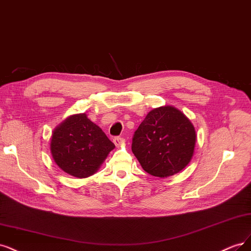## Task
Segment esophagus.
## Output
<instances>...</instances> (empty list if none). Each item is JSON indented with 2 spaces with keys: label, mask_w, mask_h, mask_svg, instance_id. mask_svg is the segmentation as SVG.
<instances>
[{
  "label": "esophagus",
  "mask_w": 251,
  "mask_h": 251,
  "mask_svg": "<svg viewBox=\"0 0 251 251\" xmlns=\"http://www.w3.org/2000/svg\"><path fill=\"white\" fill-rule=\"evenodd\" d=\"M124 142H125V140L123 139V137H121V136L114 137V143H115V145H116L117 147L121 146V145H122Z\"/></svg>",
  "instance_id": "34e87169"
}]
</instances>
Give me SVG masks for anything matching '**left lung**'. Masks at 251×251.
Wrapping results in <instances>:
<instances>
[{
    "instance_id": "left-lung-1",
    "label": "left lung",
    "mask_w": 251,
    "mask_h": 251,
    "mask_svg": "<svg viewBox=\"0 0 251 251\" xmlns=\"http://www.w3.org/2000/svg\"><path fill=\"white\" fill-rule=\"evenodd\" d=\"M195 143L190 120L175 107L164 106L145 118L133 134L131 150L145 171L164 178L190 163Z\"/></svg>"
}]
</instances>
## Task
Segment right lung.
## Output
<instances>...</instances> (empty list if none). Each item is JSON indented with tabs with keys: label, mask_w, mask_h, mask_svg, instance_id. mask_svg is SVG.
Listing matches in <instances>:
<instances>
[{
	"label": "right lung",
	"mask_w": 251,
	"mask_h": 251,
	"mask_svg": "<svg viewBox=\"0 0 251 251\" xmlns=\"http://www.w3.org/2000/svg\"><path fill=\"white\" fill-rule=\"evenodd\" d=\"M115 144L85 114L68 118L55 129L51 153L58 167L78 178L93 175Z\"/></svg>",
	"instance_id": "right-lung-1"
}]
</instances>
